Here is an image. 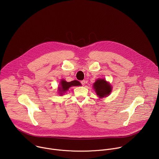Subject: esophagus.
<instances>
[{"mask_svg": "<svg viewBox=\"0 0 159 159\" xmlns=\"http://www.w3.org/2000/svg\"><path fill=\"white\" fill-rule=\"evenodd\" d=\"M81 84H82V85H84L85 84V80H82V81H81Z\"/></svg>", "mask_w": 159, "mask_h": 159, "instance_id": "34e87169", "label": "esophagus"}]
</instances>
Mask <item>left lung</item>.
I'll return each instance as SVG.
<instances>
[{
    "mask_svg": "<svg viewBox=\"0 0 159 159\" xmlns=\"http://www.w3.org/2000/svg\"><path fill=\"white\" fill-rule=\"evenodd\" d=\"M93 88L99 98L107 97L112 91V87L105 79H98L93 84Z\"/></svg>",
    "mask_w": 159,
    "mask_h": 159,
    "instance_id": "obj_1",
    "label": "left lung"
}]
</instances>
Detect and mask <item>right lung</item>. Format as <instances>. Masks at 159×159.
<instances>
[{
  "mask_svg": "<svg viewBox=\"0 0 159 159\" xmlns=\"http://www.w3.org/2000/svg\"><path fill=\"white\" fill-rule=\"evenodd\" d=\"M80 83L78 80H73L70 82H68L66 80L62 79L60 82V86L58 87V91L60 95H63L66 93L70 87L80 85Z\"/></svg>",
  "mask_w": 159,
  "mask_h": 159,
  "instance_id": "right-lung-1",
  "label": "right lung"
}]
</instances>
